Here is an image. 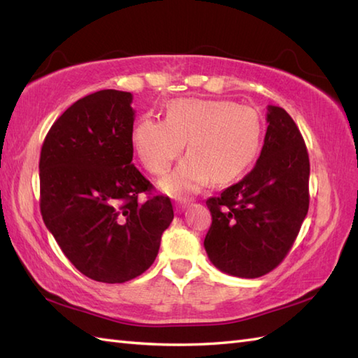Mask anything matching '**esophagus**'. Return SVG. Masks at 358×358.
Masks as SVG:
<instances>
[{"instance_id": "34e87169", "label": "esophagus", "mask_w": 358, "mask_h": 358, "mask_svg": "<svg viewBox=\"0 0 358 358\" xmlns=\"http://www.w3.org/2000/svg\"><path fill=\"white\" fill-rule=\"evenodd\" d=\"M186 208H187V203H177V204H175V209H177V212H183Z\"/></svg>"}]
</instances>
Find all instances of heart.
<instances>
[{"label":"heart","mask_w":358,"mask_h":358,"mask_svg":"<svg viewBox=\"0 0 358 358\" xmlns=\"http://www.w3.org/2000/svg\"><path fill=\"white\" fill-rule=\"evenodd\" d=\"M132 148L146 169L163 175L185 148L189 155L162 181L175 196L199 192L212 181L224 185L254 163L263 141L260 113L249 106L206 98H177L164 120L141 117L132 129Z\"/></svg>","instance_id":"obj_1"}]
</instances>
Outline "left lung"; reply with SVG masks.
Masks as SVG:
<instances>
[{
	"instance_id": "left-lung-1",
	"label": "left lung",
	"mask_w": 358,
	"mask_h": 358,
	"mask_svg": "<svg viewBox=\"0 0 358 358\" xmlns=\"http://www.w3.org/2000/svg\"><path fill=\"white\" fill-rule=\"evenodd\" d=\"M264 144L245 178L206 201L204 238L212 264L241 278L275 269L292 248L309 208V157L291 115L268 106Z\"/></svg>"
}]
</instances>
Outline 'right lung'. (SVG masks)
Returning <instances> with one entry per match:
<instances>
[{
  "label": "right lung",
  "instance_id": "add662e5",
  "mask_svg": "<svg viewBox=\"0 0 358 358\" xmlns=\"http://www.w3.org/2000/svg\"><path fill=\"white\" fill-rule=\"evenodd\" d=\"M132 94L104 89L75 101L41 148L40 208L69 262L101 283H124L155 262L173 220L169 196L132 164Z\"/></svg>",
  "mask_w": 358,
  "mask_h": 358
}]
</instances>
